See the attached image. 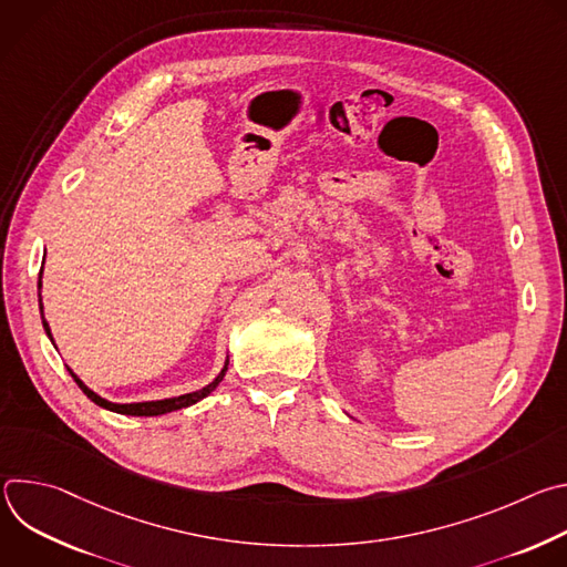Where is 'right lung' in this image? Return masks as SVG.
Here are the masks:
<instances>
[{
    "instance_id": "1",
    "label": "right lung",
    "mask_w": 567,
    "mask_h": 567,
    "mask_svg": "<svg viewBox=\"0 0 567 567\" xmlns=\"http://www.w3.org/2000/svg\"><path fill=\"white\" fill-rule=\"evenodd\" d=\"M38 300H40V316H42V328H44V332H47V337L51 339V343H53V337H51V328H49V322H47V318H44V305H42V271H40V282H38ZM66 370H69V374L73 377V381L78 383V388L83 390L85 394H87V399H92L96 406H101V409H105V411H112V413H118V415H132V417H156V415H166V413H175V411H182V409H188V406H193V403H197V401H202L204 396H208L219 383H221V379H224V374H226V370H228V357H226V361H224V368L219 370V374L208 383V385H204L202 390H195V392H186V394H179V396H168V399H156V401H134V403H114V401H110V399H105V396H101L99 392H94L83 379H80L69 365H66Z\"/></svg>"
}]
</instances>
